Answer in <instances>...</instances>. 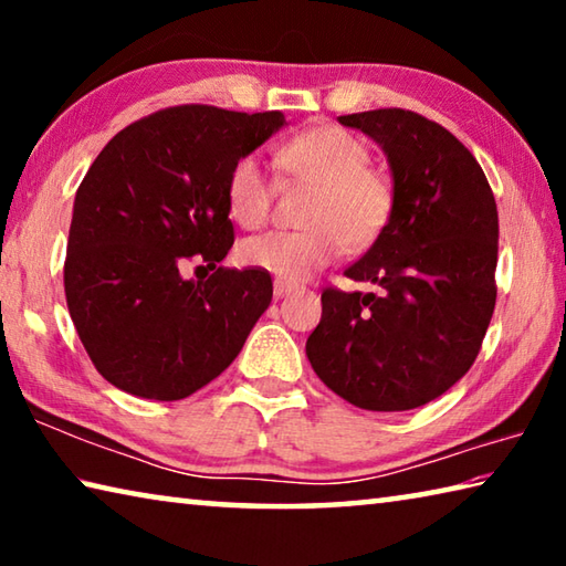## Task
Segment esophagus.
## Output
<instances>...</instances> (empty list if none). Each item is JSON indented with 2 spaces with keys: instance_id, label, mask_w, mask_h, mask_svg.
<instances>
[{
  "instance_id": "esophagus-1",
  "label": "esophagus",
  "mask_w": 566,
  "mask_h": 566,
  "mask_svg": "<svg viewBox=\"0 0 566 566\" xmlns=\"http://www.w3.org/2000/svg\"><path fill=\"white\" fill-rule=\"evenodd\" d=\"M294 292V284L284 282V280H274V296H286Z\"/></svg>"
}]
</instances>
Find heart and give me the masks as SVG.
Here are the masks:
<instances>
[{
  "mask_svg": "<svg viewBox=\"0 0 566 566\" xmlns=\"http://www.w3.org/2000/svg\"><path fill=\"white\" fill-rule=\"evenodd\" d=\"M276 167L317 187L302 232L249 237L237 249L249 270L294 282L329 264L342 247L359 252L375 244L395 214L397 195L387 175L369 167L371 151L357 134L339 127H312L276 149ZM276 185L260 157L244 155L227 177V207L244 229H260L272 217Z\"/></svg>",
  "mask_w": 566,
  "mask_h": 566,
  "instance_id": "obj_1",
  "label": "heart"
}]
</instances>
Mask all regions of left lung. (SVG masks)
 Listing matches in <instances>:
<instances>
[{
	"mask_svg": "<svg viewBox=\"0 0 566 566\" xmlns=\"http://www.w3.org/2000/svg\"><path fill=\"white\" fill-rule=\"evenodd\" d=\"M339 122L387 151L397 205L347 270L381 292L329 284L306 357L354 407L417 409L462 379L482 349L496 302V202L472 151L442 124L397 107Z\"/></svg>",
	"mask_w": 566,
	"mask_h": 566,
	"instance_id": "left-lung-1",
	"label": "left lung"
}]
</instances>
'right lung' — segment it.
Returning <instances> with one entry per match:
<instances>
[{
	"instance_id": "1",
	"label": "right lung",
	"mask_w": 566,
	"mask_h": 566,
	"mask_svg": "<svg viewBox=\"0 0 566 566\" xmlns=\"http://www.w3.org/2000/svg\"><path fill=\"white\" fill-rule=\"evenodd\" d=\"M282 124V112L179 104L132 122L92 161L74 197L64 294L109 385L177 401L242 352L272 276L219 266L234 244L227 177ZM189 263L216 272L191 283L180 276Z\"/></svg>"
}]
</instances>
